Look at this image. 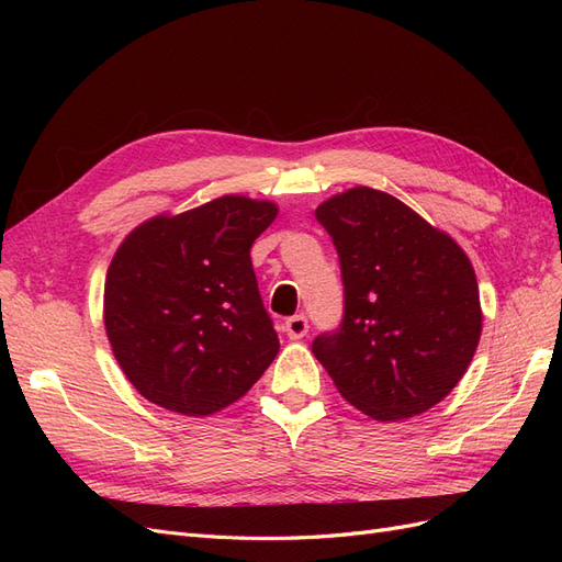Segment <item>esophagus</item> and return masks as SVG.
Masks as SVG:
<instances>
[{
  "instance_id": "1",
  "label": "esophagus",
  "mask_w": 562,
  "mask_h": 562,
  "mask_svg": "<svg viewBox=\"0 0 562 562\" xmlns=\"http://www.w3.org/2000/svg\"><path fill=\"white\" fill-rule=\"evenodd\" d=\"M307 330H310V321H307V316H302V314L285 318V323H283V333L291 339H302L304 335H307Z\"/></svg>"
}]
</instances>
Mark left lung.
Returning a JSON list of instances; mask_svg holds the SVG:
<instances>
[{"instance_id": "left-lung-1", "label": "left lung", "mask_w": 562, "mask_h": 562, "mask_svg": "<svg viewBox=\"0 0 562 562\" xmlns=\"http://www.w3.org/2000/svg\"><path fill=\"white\" fill-rule=\"evenodd\" d=\"M339 255L345 321L312 351L339 394L378 422L443 401L479 347L483 310L467 252L403 201L351 187L316 209Z\"/></svg>"}]
</instances>
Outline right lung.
I'll list each match as a JSON object with an SVG mask.
<instances>
[{"label": "right lung", "mask_w": 562, "mask_h": 562, "mask_svg": "<svg viewBox=\"0 0 562 562\" xmlns=\"http://www.w3.org/2000/svg\"><path fill=\"white\" fill-rule=\"evenodd\" d=\"M274 201L241 194L161 213L116 248L103 321L126 380L149 403L209 417L239 401L279 353L250 246Z\"/></svg>", "instance_id": "1"}]
</instances>
